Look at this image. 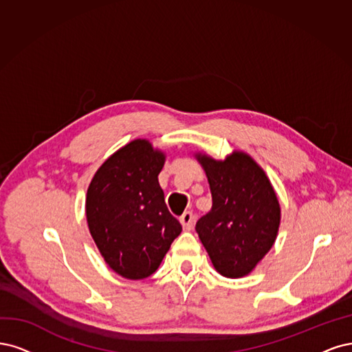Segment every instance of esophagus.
Returning a JSON list of instances; mask_svg holds the SVG:
<instances>
[{"mask_svg": "<svg viewBox=\"0 0 352 352\" xmlns=\"http://www.w3.org/2000/svg\"><path fill=\"white\" fill-rule=\"evenodd\" d=\"M179 222H181V225H183L184 230H191L192 222H195V217H192L191 212H184L183 214H181Z\"/></svg>", "mask_w": 352, "mask_h": 352, "instance_id": "1", "label": "esophagus"}]
</instances>
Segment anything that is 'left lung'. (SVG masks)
Listing matches in <instances>:
<instances>
[{"instance_id": "8db88e82", "label": "left lung", "mask_w": 352, "mask_h": 352, "mask_svg": "<svg viewBox=\"0 0 352 352\" xmlns=\"http://www.w3.org/2000/svg\"><path fill=\"white\" fill-rule=\"evenodd\" d=\"M212 192V209L196 223L201 244L222 276L250 274L274 245L280 206L265 171L250 155L234 151L223 161L196 153Z\"/></svg>"}]
</instances>
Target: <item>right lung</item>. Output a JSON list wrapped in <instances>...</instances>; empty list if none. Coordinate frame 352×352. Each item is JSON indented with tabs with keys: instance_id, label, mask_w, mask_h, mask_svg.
I'll list each match as a JSON object with an SVG mask.
<instances>
[{
	"instance_id": "1",
	"label": "right lung",
	"mask_w": 352,
	"mask_h": 352,
	"mask_svg": "<svg viewBox=\"0 0 352 352\" xmlns=\"http://www.w3.org/2000/svg\"><path fill=\"white\" fill-rule=\"evenodd\" d=\"M165 153L146 139L122 146L99 166L86 196L90 235L108 266L127 279L160 267L181 223L169 213L157 175Z\"/></svg>"
}]
</instances>
